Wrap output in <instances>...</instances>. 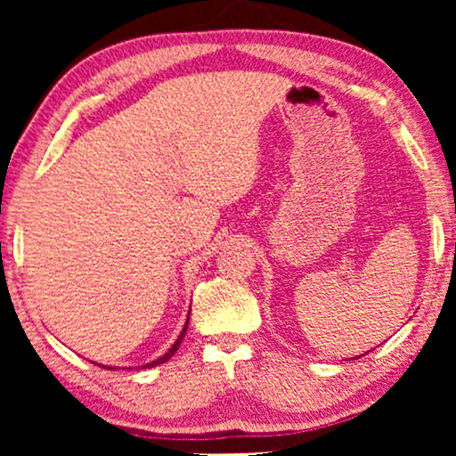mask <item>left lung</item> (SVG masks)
Wrapping results in <instances>:
<instances>
[{
    "instance_id": "8db88e82",
    "label": "left lung",
    "mask_w": 456,
    "mask_h": 456,
    "mask_svg": "<svg viewBox=\"0 0 456 456\" xmlns=\"http://www.w3.org/2000/svg\"><path fill=\"white\" fill-rule=\"evenodd\" d=\"M353 359H357V357H353Z\"/></svg>"
}]
</instances>
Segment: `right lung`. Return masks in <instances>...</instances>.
<instances>
[{
    "label": "right lung",
    "mask_w": 456,
    "mask_h": 456,
    "mask_svg": "<svg viewBox=\"0 0 456 456\" xmlns=\"http://www.w3.org/2000/svg\"><path fill=\"white\" fill-rule=\"evenodd\" d=\"M191 314V311H189ZM186 328H189V317H186V323H184V328H183V332H180V336L176 338V342H174V345L167 348V353H164L161 354L159 359H155V361H151V363H147V365H142L141 370H149V367H155V365H161V363H166L167 359H172V354L178 351V346H180V342H183V338H184V334H186ZM99 367H108V370H116V367H111V365H102V363H97ZM128 370H133V367H128ZM134 370H139V367H134Z\"/></svg>",
    "instance_id": "obj_1"
}]
</instances>
